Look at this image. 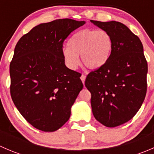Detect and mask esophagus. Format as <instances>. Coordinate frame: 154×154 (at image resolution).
<instances>
[{"label":"esophagus","instance_id":"esophagus-1","mask_svg":"<svg viewBox=\"0 0 154 154\" xmlns=\"http://www.w3.org/2000/svg\"><path fill=\"white\" fill-rule=\"evenodd\" d=\"M80 79H81L82 82H83V83L84 84V82H85V80H86V76L83 75V74H82L81 77H80Z\"/></svg>","mask_w":154,"mask_h":154}]
</instances>
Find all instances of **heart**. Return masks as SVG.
Segmentation results:
<instances>
[{
	"label": "heart",
	"mask_w": 154,
	"mask_h": 154,
	"mask_svg": "<svg viewBox=\"0 0 154 154\" xmlns=\"http://www.w3.org/2000/svg\"><path fill=\"white\" fill-rule=\"evenodd\" d=\"M112 45L111 35L104 29H81L71 37L68 47L63 49V59L70 69L78 67L79 56L87 68L99 69L108 62Z\"/></svg>",
	"instance_id": "b5f03b06"
}]
</instances>
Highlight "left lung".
<instances>
[{
    "label": "left lung",
    "instance_id": "8db88e82",
    "mask_svg": "<svg viewBox=\"0 0 154 154\" xmlns=\"http://www.w3.org/2000/svg\"><path fill=\"white\" fill-rule=\"evenodd\" d=\"M112 38L108 62L88 74L85 86L91 92L96 120L108 127L126 123L142 106L147 92V63L139 37L122 23L93 21Z\"/></svg>",
    "mask_w": 154,
    "mask_h": 154
}]
</instances>
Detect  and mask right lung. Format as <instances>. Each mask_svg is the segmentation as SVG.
I'll use <instances>...</instances> for the list:
<instances>
[{"mask_svg": "<svg viewBox=\"0 0 154 154\" xmlns=\"http://www.w3.org/2000/svg\"><path fill=\"white\" fill-rule=\"evenodd\" d=\"M85 23L63 18L40 24L15 45L10 66L11 97L21 116L38 130L54 132L64 125L83 89L80 73L65 65L63 44Z\"/></svg>", "mask_w": 154, "mask_h": 154, "instance_id": "1", "label": "right lung"}]
</instances>
